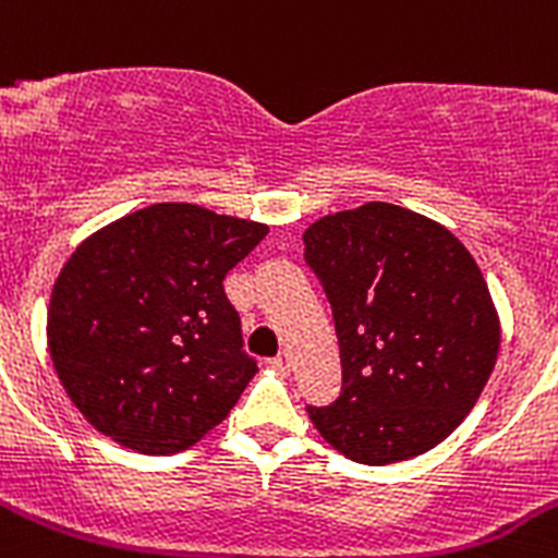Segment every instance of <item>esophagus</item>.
Masks as SVG:
<instances>
[{"label": "esophagus", "instance_id": "obj_1", "mask_svg": "<svg viewBox=\"0 0 558 558\" xmlns=\"http://www.w3.org/2000/svg\"><path fill=\"white\" fill-rule=\"evenodd\" d=\"M272 366L278 368L280 374H289L291 368H294V361H291V355H289V352H283V355H278V357H275V361H272Z\"/></svg>", "mask_w": 558, "mask_h": 558}]
</instances>
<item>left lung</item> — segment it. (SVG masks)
I'll return each instance as SVG.
<instances>
[{
    "label": "left lung",
    "mask_w": 558,
    "mask_h": 558,
    "mask_svg": "<svg viewBox=\"0 0 558 558\" xmlns=\"http://www.w3.org/2000/svg\"><path fill=\"white\" fill-rule=\"evenodd\" d=\"M341 350V397L308 408L332 449L390 465L444 444L496 366L501 322L465 244L393 203L336 211L303 233Z\"/></svg>",
    "instance_id": "obj_1"
}]
</instances>
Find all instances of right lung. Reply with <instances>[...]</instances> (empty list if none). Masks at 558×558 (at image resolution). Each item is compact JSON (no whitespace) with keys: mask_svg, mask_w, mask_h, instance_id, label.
Returning <instances> with one entry per match:
<instances>
[{"mask_svg":"<svg viewBox=\"0 0 558 558\" xmlns=\"http://www.w3.org/2000/svg\"><path fill=\"white\" fill-rule=\"evenodd\" d=\"M267 233L192 203H154L71 253L46 336L62 388L101 435L175 454L231 413L258 366L222 280Z\"/></svg>","mask_w":558,"mask_h":558,"instance_id":"1","label":"right lung"}]
</instances>
